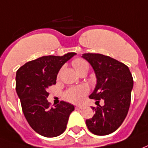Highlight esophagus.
I'll return each mask as SVG.
<instances>
[{
    "mask_svg": "<svg viewBox=\"0 0 148 148\" xmlns=\"http://www.w3.org/2000/svg\"><path fill=\"white\" fill-rule=\"evenodd\" d=\"M75 109H76V110H81V109H82V106H75Z\"/></svg>",
    "mask_w": 148,
    "mask_h": 148,
    "instance_id": "34e87169",
    "label": "esophagus"
}]
</instances>
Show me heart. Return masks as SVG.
Listing matches in <instances>:
<instances>
[{"label": "heart", "mask_w": 148, "mask_h": 148, "mask_svg": "<svg viewBox=\"0 0 148 148\" xmlns=\"http://www.w3.org/2000/svg\"><path fill=\"white\" fill-rule=\"evenodd\" d=\"M72 65L78 74L84 71L89 70V63L84 59L82 58H76L72 62ZM60 72L58 74V77H59ZM88 89L85 86H79L75 87H71L66 90L64 93L65 99L69 102L74 103H79L82 101L85 95L87 94Z\"/></svg>", "instance_id": "1"}]
</instances>
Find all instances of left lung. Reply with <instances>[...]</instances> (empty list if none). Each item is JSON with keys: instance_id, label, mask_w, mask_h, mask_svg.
Returning a JSON list of instances; mask_svg holds the SVG:
<instances>
[{"instance_id": "obj_1", "label": "left lung", "mask_w": 148, "mask_h": 148, "mask_svg": "<svg viewBox=\"0 0 148 148\" xmlns=\"http://www.w3.org/2000/svg\"><path fill=\"white\" fill-rule=\"evenodd\" d=\"M82 58L91 65L97 77L90 98L104 101L103 106L92 107L95 114L86 120V124L95 135H109L120 127L127 114L133 88L132 73L125 64L109 56L84 53Z\"/></svg>"}]
</instances>
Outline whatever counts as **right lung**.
Masks as SVG:
<instances>
[{
    "instance_id": "1",
    "label": "right lung",
    "mask_w": 148,
    "mask_h": 148,
    "mask_svg": "<svg viewBox=\"0 0 148 148\" xmlns=\"http://www.w3.org/2000/svg\"><path fill=\"white\" fill-rule=\"evenodd\" d=\"M75 53L63 56H43L28 62L16 74V90L24 115L31 127L39 135L52 138L62 134L74 106L61 101L51 106L47 101L49 86L56 84L61 67Z\"/></svg>"
}]
</instances>
